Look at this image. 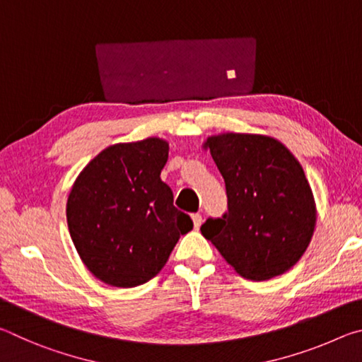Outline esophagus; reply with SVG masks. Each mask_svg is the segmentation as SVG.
<instances>
[{
	"label": "esophagus",
	"mask_w": 362,
	"mask_h": 362,
	"mask_svg": "<svg viewBox=\"0 0 362 362\" xmlns=\"http://www.w3.org/2000/svg\"><path fill=\"white\" fill-rule=\"evenodd\" d=\"M192 220H193L194 230H198L201 223H203V217H201V214H192Z\"/></svg>",
	"instance_id": "34e87169"
}]
</instances>
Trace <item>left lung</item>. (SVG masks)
I'll return each instance as SVG.
<instances>
[{
  "label": "left lung",
  "mask_w": 362,
  "mask_h": 362,
  "mask_svg": "<svg viewBox=\"0 0 362 362\" xmlns=\"http://www.w3.org/2000/svg\"><path fill=\"white\" fill-rule=\"evenodd\" d=\"M204 148L222 174L228 212L201 233L243 278L265 281L300 260L313 236L316 204L296 156L279 140L225 132Z\"/></svg>",
  "instance_id": "8db88e82"
}]
</instances>
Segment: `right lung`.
<instances>
[{"label":"right lung","mask_w":362,"mask_h":362,"mask_svg":"<svg viewBox=\"0 0 362 362\" xmlns=\"http://www.w3.org/2000/svg\"><path fill=\"white\" fill-rule=\"evenodd\" d=\"M169 144L159 137L115 144L89 161L70 189L66 223L90 273L113 287H136L161 272L193 228L161 180Z\"/></svg>","instance_id":"right-lung-1"}]
</instances>
